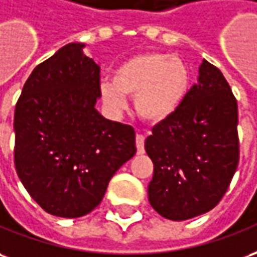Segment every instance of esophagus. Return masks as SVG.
<instances>
[{
    "label": "esophagus",
    "instance_id": "esophagus-1",
    "mask_svg": "<svg viewBox=\"0 0 257 257\" xmlns=\"http://www.w3.org/2000/svg\"><path fill=\"white\" fill-rule=\"evenodd\" d=\"M136 150H138V154L145 153V136L143 135H136Z\"/></svg>",
    "mask_w": 257,
    "mask_h": 257
}]
</instances>
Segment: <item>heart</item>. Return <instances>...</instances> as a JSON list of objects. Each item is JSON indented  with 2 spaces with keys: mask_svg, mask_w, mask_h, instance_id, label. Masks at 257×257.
Returning <instances> with one entry per match:
<instances>
[{
  "mask_svg": "<svg viewBox=\"0 0 257 257\" xmlns=\"http://www.w3.org/2000/svg\"><path fill=\"white\" fill-rule=\"evenodd\" d=\"M189 86L191 72L182 58L150 51L121 62L112 73V80L101 83L100 93L105 107L112 112L123 110L125 96H131L143 121L161 123L179 110Z\"/></svg>",
  "mask_w": 257,
  "mask_h": 257,
  "instance_id": "heart-1",
  "label": "heart"
}]
</instances>
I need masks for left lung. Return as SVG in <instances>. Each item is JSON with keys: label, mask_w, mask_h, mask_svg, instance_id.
Masks as SVG:
<instances>
[{"label": "left lung", "mask_w": 257, "mask_h": 257, "mask_svg": "<svg viewBox=\"0 0 257 257\" xmlns=\"http://www.w3.org/2000/svg\"><path fill=\"white\" fill-rule=\"evenodd\" d=\"M236 126L238 104L228 82L203 60L179 110L146 139L154 164L149 202L160 216L182 221L216 207L239 161Z\"/></svg>", "instance_id": "obj_1"}]
</instances>
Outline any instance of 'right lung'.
<instances>
[{"instance_id":"right-lung-1","label":"right lung","mask_w":257,"mask_h":257,"mask_svg":"<svg viewBox=\"0 0 257 257\" xmlns=\"http://www.w3.org/2000/svg\"><path fill=\"white\" fill-rule=\"evenodd\" d=\"M83 47L69 43L36 66L14 116L18 177L41 209L65 218L96 209L136 153L134 128L96 110L100 66Z\"/></svg>"}]
</instances>
